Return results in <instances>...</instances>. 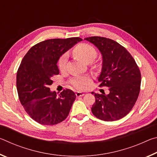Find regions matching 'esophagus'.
<instances>
[{"label": "esophagus", "mask_w": 157, "mask_h": 157, "mask_svg": "<svg viewBox=\"0 0 157 157\" xmlns=\"http://www.w3.org/2000/svg\"><path fill=\"white\" fill-rule=\"evenodd\" d=\"M75 95H76L77 97H80V96H83V95H84V93H82V92L77 91Z\"/></svg>", "instance_id": "esophagus-1"}]
</instances>
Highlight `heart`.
Masks as SVG:
<instances>
[{
    "label": "heart",
    "mask_w": 157,
    "mask_h": 157,
    "mask_svg": "<svg viewBox=\"0 0 157 157\" xmlns=\"http://www.w3.org/2000/svg\"><path fill=\"white\" fill-rule=\"evenodd\" d=\"M73 55L77 59L84 63H89L94 61L97 56V52L94 47L87 44H80L75 47L73 50ZM68 56L63 54L59 57L57 62L58 68L63 71L66 67ZM91 82V78L87 75L78 76L71 80V84L78 89H83Z\"/></svg>",
    "instance_id": "obj_1"
}]
</instances>
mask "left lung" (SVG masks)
<instances>
[{"instance_id": "8db88e82", "label": "left lung", "mask_w": 157, "mask_h": 157, "mask_svg": "<svg viewBox=\"0 0 157 157\" xmlns=\"http://www.w3.org/2000/svg\"><path fill=\"white\" fill-rule=\"evenodd\" d=\"M84 40L94 45L102 57V71L98 77L100 86L109 87V94H95L91 111L104 121L120 120L129 113L139 97L141 75L130 53L112 39L91 36Z\"/></svg>"}]
</instances>
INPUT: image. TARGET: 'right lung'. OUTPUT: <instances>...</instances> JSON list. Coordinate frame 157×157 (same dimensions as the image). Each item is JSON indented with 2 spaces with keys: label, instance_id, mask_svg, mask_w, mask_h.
<instances>
[{
  "label": "right lung",
  "instance_id": "right-lung-1",
  "mask_svg": "<svg viewBox=\"0 0 157 157\" xmlns=\"http://www.w3.org/2000/svg\"><path fill=\"white\" fill-rule=\"evenodd\" d=\"M79 37L52 39L34 45L21 61L17 75L20 102L34 121L53 125L67 118L76 95L66 89L57 96L49 88L52 77L59 73L57 62L67 50L81 41Z\"/></svg>",
  "mask_w": 157,
  "mask_h": 157
}]
</instances>
